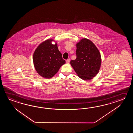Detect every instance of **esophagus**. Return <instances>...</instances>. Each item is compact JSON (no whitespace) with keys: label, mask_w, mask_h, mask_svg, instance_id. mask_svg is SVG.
<instances>
[{"label":"esophagus","mask_w":133,"mask_h":133,"mask_svg":"<svg viewBox=\"0 0 133 133\" xmlns=\"http://www.w3.org/2000/svg\"><path fill=\"white\" fill-rule=\"evenodd\" d=\"M70 59L69 58V59H68L66 60V63H69V62H70Z\"/></svg>","instance_id":"1"}]
</instances>
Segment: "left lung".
<instances>
[{
	"label": "left lung",
	"mask_w": 133,
	"mask_h": 133,
	"mask_svg": "<svg viewBox=\"0 0 133 133\" xmlns=\"http://www.w3.org/2000/svg\"><path fill=\"white\" fill-rule=\"evenodd\" d=\"M76 58L70 64L77 76L85 80H90L99 72L101 57L98 49L90 40L83 38L76 44Z\"/></svg>",
	"instance_id": "8db88e82"
}]
</instances>
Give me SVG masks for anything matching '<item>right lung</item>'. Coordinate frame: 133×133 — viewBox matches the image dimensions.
Instances as JSON below:
<instances>
[{
  "label": "right lung",
  "instance_id": "obj_1",
  "mask_svg": "<svg viewBox=\"0 0 133 133\" xmlns=\"http://www.w3.org/2000/svg\"><path fill=\"white\" fill-rule=\"evenodd\" d=\"M53 40L48 39L41 43L34 52L33 60L37 73L45 78H51L65 63L62 54L58 50L57 43H51Z\"/></svg>",
  "mask_w": 133,
  "mask_h": 133
}]
</instances>
